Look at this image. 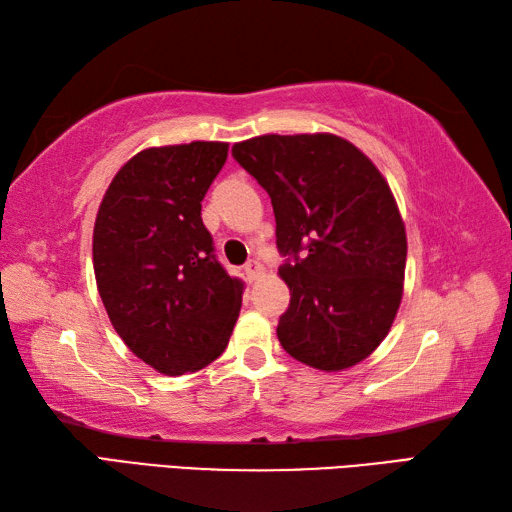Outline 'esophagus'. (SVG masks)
Masks as SVG:
<instances>
[{"mask_svg":"<svg viewBox=\"0 0 512 512\" xmlns=\"http://www.w3.org/2000/svg\"><path fill=\"white\" fill-rule=\"evenodd\" d=\"M244 275L248 281H255L259 275H262V264L257 259H250V262L244 264Z\"/></svg>","mask_w":512,"mask_h":512,"instance_id":"obj_1","label":"esophagus"}]
</instances>
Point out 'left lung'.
Here are the masks:
<instances>
[{
  "label": "left lung",
  "instance_id": "8db88e82",
  "mask_svg": "<svg viewBox=\"0 0 512 512\" xmlns=\"http://www.w3.org/2000/svg\"><path fill=\"white\" fill-rule=\"evenodd\" d=\"M231 154L273 202L290 288L281 347L325 372L361 363L394 323L405 279V224L389 184L332 134L257 136Z\"/></svg>",
  "mask_w": 512,
  "mask_h": 512
}]
</instances>
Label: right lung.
I'll list each match as a JSON object with an SVG mask.
<instances>
[{
	"label": "right lung",
	"instance_id": "1",
	"mask_svg": "<svg viewBox=\"0 0 512 512\" xmlns=\"http://www.w3.org/2000/svg\"><path fill=\"white\" fill-rule=\"evenodd\" d=\"M226 143L154 147L116 173L94 224V275L118 336L160 374L195 372L224 352L244 284L226 273L202 200Z\"/></svg>",
	"mask_w": 512,
	"mask_h": 512
}]
</instances>
